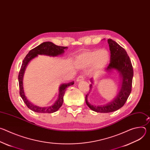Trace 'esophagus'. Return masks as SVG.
Segmentation results:
<instances>
[{"label":"esophagus","mask_w":150,"mask_h":150,"mask_svg":"<svg viewBox=\"0 0 150 150\" xmlns=\"http://www.w3.org/2000/svg\"><path fill=\"white\" fill-rule=\"evenodd\" d=\"M83 80H84V77L82 75H80L78 77V78L76 79V81L77 82H80V81H83Z\"/></svg>","instance_id":"1"}]
</instances>
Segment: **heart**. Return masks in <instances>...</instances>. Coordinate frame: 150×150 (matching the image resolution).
<instances>
[{
    "label": "heart",
    "instance_id": "1",
    "mask_svg": "<svg viewBox=\"0 0 150 150\" xmlns=\"http://www.w3.org/2000/svg\"><path fill=\"white\" fill-rule=\"evenodd\" d=\"M109 60V54L106 50L100 49L81 53L77 58V62L85 67H89L93 64L95 71L102 70Z\"/></svg>",
    "mask_w": 150,
    "mask_h": 150
}]
</instances>
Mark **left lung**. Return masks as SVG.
<instances>
[{"label":"left lung","mask_w":150,"mask_h":150,"mask_svg":"<svg viewBox=\"0 0 150 150\" xmlns=\"http://www.w3.org/2000/svg\"><path fill=\"white\" fill-rule=\"evenodd\" d=\"M110 51V61L106 71L110 72L112 69L117 70L122 78L121 88L115 98L109 103L103 105L96 106L91 104L87 100L88 94L85 97V102L90 109L99 113H110L117 110L123 106L131 90L134 75L133 67L130 58L126 50L112 39H108ZM90 81L93 83L91 78ZM92 84L90 85V91L92 89Z\"/></svg>","instance_id":"left-lung-1"}]
</instances>
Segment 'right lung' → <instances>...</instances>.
Wrapping results in <instances>:
<instances>
[{
    "instance_id": "1",
    "label": "right lung",
    "mask_w": 150,
    "mask_h": 150,
    "mask_svg": "<svg viewBox=\"0 0 150 150\" xmlns=\"http://www.w3.org/2000/svg\"><path fill=\"white\" fill-rule=\"evenodd\" d=\"M68 47H63L59 46L53 42L50 41L44 42L41 45H38L36 47L31 50L29 53L25 57L23 60L22 65H21L19 75H18V81H19V94L23 98L24 102L25 103L28 108L37 113H52L55 112L59 110V109L62 106L63 102V96L65 94L66 88L71 85H72L74 83V82H71L68 83H63L59 87V97L57 98V101L54 103V104L52 105L45 107V108H41V107L37 106L32 104L30 101H29L25 95L24 94V88H23V76L25 70V68L28 65V63L30 62L31 60L37 57L38 54H42V55H47L50 56H57L60 55L64 53L65 49H67Z\"/></svg>"
}]
</instances>
